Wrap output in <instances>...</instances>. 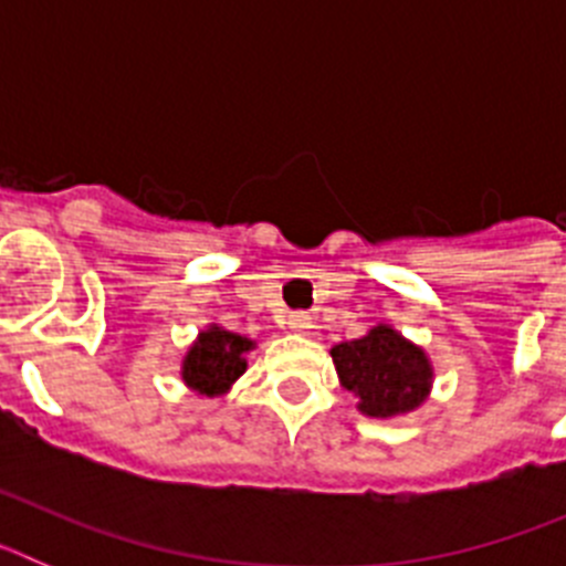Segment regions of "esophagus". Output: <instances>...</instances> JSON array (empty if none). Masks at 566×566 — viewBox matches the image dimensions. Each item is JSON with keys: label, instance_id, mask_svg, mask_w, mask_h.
I'll list each match as a JSON object with an SVG mask.
<instances>
[{"label": "esophagus", "instance_id": "obj_1", "mask_svg": "<svg viewBox=\"0 0 566 566\" xmlns=\"http://www.w3.org/2000/svg\"><path fill=\"white\" fill-rule=\"evenodd\" d=\"M289 328L297 334H308V328H312V317H308L306 312H294L289 314Z\"/></svg>", "mask_w": 566, "mask_h": 566}]
</instances>
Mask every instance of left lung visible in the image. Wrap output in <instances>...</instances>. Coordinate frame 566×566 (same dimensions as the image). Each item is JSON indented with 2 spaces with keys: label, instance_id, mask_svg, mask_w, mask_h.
<instances>
[{
  "label": "left lung",
  "instance_id": "left-lung-1",
  "mask_svg": "<svg viewBox=\"0 0 566 566\" xmlns=\"http://www.w3.org/2000/svg\"><path fill=\"white\" fill-rule=\"evenodd\" d=\"M332 359L339 385L359 399L357 408L365 417H399L431 394L433 365L428 354L385 323L365 337L334 345Z\"/></svg>",
  "mask_w": 566,
  "mask_h": 566
}]
</instances>
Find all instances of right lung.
I'll return each mask as SVG.
<instances>
[{"instance_id": "obj_1", "label": "right lung", "mask_w": 566, "mask_h": 566, "mask_svg": "<svg viewBox=\"0 0 566 566\" xmlns=\"http://www.w3.org/2000/svg\"><path fill=\"white\" fill-rule=\"evenodd\" d=\"M254 348V339L240 337L227 332L218 323L203 328L181 365L184 382L198 394L207 397H221L232 388L234 379L247 371V354Z\"/></svg>"}]
</instances>
